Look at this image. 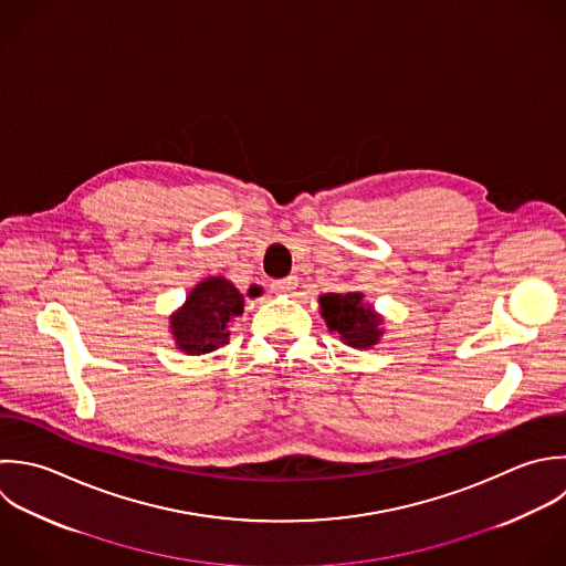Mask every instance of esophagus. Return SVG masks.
<instances>
[{
	"label": "esophagus",
	"mask_w": 566,
	"mask_h": 566,
	"mask_svg": "<svg viewBox=\"0 0 566 566\" xmlns=\"http://www.w3.org/2000/svg\"><path fill=\"white\" fill-rule=\"evenodd\" d=\"M295 286H297V277H295V275H289V277H284V280L273 282V291H275V293H291Z\"/></svg>",
	"instance_id": "34e87169"
}]
</instances>
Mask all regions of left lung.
Segmentation results:
<instances>
[{
    "label": "left lung",
    "instance_id": "obj_1",
    "mask_svg": "<svg viewBox=\"0 0 566 566\" xmlns=\"http://www.w3.org/2000/svg\"><path fill=\"white\" fill-rule=\"evenodd\" d=\"M319 313L331 333L355 350H370L384 337V315L364 300V293H326L319 295Z\"/></svg>",
    "mask_w": 566,
    "mask_h": 566
}]
</instances>
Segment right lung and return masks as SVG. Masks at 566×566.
<instances>
[{
    "instance_id": "obj_1",
    "label": "right lung",
    "mask_w": 566,
    "mask_h": 566,
    "mask_svg": "<svg viewBox=\"0 0 566 566\" xmlns=\"http://www.w3.org/2000/svg\"><path fill=\"white\" fill-rule=\"evenodd\" d=\"M249 297L260 289L251 286ZM244 313V295L222 275L200 280L187 295L185 304L169 315V333L176 348L185 355H207L229 344L235 317Z\"/></svg>"
}]
</instances>
